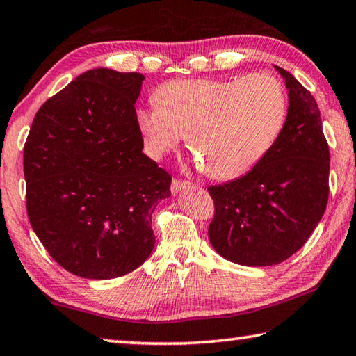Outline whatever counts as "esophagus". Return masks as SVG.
<instances>
[{"label": "esophagus", "mask_w": 356, "mask_h": 356, "mask_svg": "<svg viewBox=\"0 0 356 356\" xmlns=\"http://www.w3.org/2000/svg\"><path fill=\"white\" fill-rule=\"evenodd\" d=\"M191 184L186 182V180H180V179H174L171 182V193L172 194H177L182 190H185V188H190Z\"/></svg>", "instance_id": "obj_1"}]
</instances>
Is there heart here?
Wrapping results in <instances>:
<instances>
[{"label":"heart","instance_id":"1","mask_svg":"<svg viewBox=\"0 0 356 356\" xmlns=\"http://www.w3.org/2000/svg\"><path fill=\"white\" fill-rule=\"evenodd\" d=\"M287 94L268 74L166 83L137 109L145 149L160 159L188 134L194 163L218 180L245 176L273 148L287 120Z\"/></svg>","mask_w":356,"mask_h":356}]
</instances>
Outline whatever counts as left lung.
Segmentation results:
<instances>
[{
	"mask_svg": "<svg viewBox=\"0 0 356 356\" xmlns=\"http://www.w3.org/2000/svg\"><path fill=\"white\" fill-rule=\"evenodd\" d=\"M289 89L287 120L273 148L254 168L208 188L214 218L213 248L247 267L275 266L301 248L321 220L329 199V145L313 95L275 66Z\"/></svg>",
	"mask_w": 356,
	"mask_h": 356,
	"instance_id": "left-lung-1",
	"label": "left lung"
}]
</instances>
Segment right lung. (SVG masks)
Masks as SVG:
<instances>
[{
  "instance_id": "right-lung-1",
  "label": "right lung",
  "mask_w": 356,
  "mask_h": 356,
  "mask_svg": "<svg viewBox=\"0 0 356 356\" xmlns=\"http://www.w3.org/2000/svg\"><path fill=\"white\" fill-rule=\"evenodd\" d=\"M145 76L90 69L38 109L24 145L26 207L47 253L72 275L113 280L156 243L171 176L145 156L134 104Z\"/></svg>"
}]
</instances>
